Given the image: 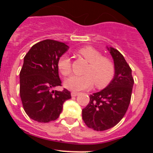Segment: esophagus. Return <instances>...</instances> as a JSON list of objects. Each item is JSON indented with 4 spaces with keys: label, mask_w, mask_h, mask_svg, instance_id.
<instances>
[{
    "label": "esophagus",
    "mask_w": 153,
    "mask_h": 153,
    "mask_svg": "<svg viewBox=\"0 0 153 153\" xmlns=\"http://www.w3.org/2000/svg\"><path fill=\"white\" fill-rule=\"evenodd\" d=\"M78 94H79V93H76V92H72V93H71V97H76V96H77Z\"/></svg>",
    "instance_id": "esophagus-1"
}]
</instances>
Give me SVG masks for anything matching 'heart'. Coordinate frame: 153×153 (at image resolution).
I'll list each match as a JSON object with an SVG mask.
<instances>
[{"mask_svg":"<svg viewBox=\"0 0 153 153\" xmlns=\"http://www.w3.org/2000/svg\"><path fill=\"white\" fill-rule=\"evenodd\" d=\"M81 56L89 63L83 76L73 75L64 82V86L74 92L81 91L91 88L95 83L97 88H104L107 86L115 76L114 63L109 58L104 57L98 50L94 47H82L78 51ZM57 67L63 76L71 73V60L69 56L63 54L59 58Z\"/></svg>","mask_w":153,"mask_h":153,"instance_id":"obj_1","label":"heart"}]
</instances>
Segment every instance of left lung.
Returning <instances> with one entry per match:
<instances>
[{
  "instance_id": "8db88e82",
  "label": "left lung",
  "mask_w": 153,
  "mask_h": 153,
  "mask_svg": "<svg viewBox=\"0 0 153 153\" xmlns=\"http://www.w3.org/2000/svg\"><path fill=\"white\" fill-rule=\"evenodd\" d=\"M115 65V76L106 88L90 96V102L82 110V117L89 128L104 131L115 126L126 113L134 80L132 70L117 50L108 47Z\"/></svg>"
}]
</instances>
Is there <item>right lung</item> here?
I'll use <instances>...</instances> for the list:
<instances>
[{"mask_svg":"<svg viewBox=\"0 0 153 153\" xmlns=\"http://www.w3.org/2000/svg\"><path fill=\"white\" fill-rule=\"evenodd\" d=\"M69 47L62 42L44 40L31 47L20 73V96L28 117L39 123L56 120L70 92L52 90L61 86L57 62Z\"/></svg>","mask_w":153,"mask_h":153,"instance_id":"right-lung-1","label":"right lung"}]
</instances>
